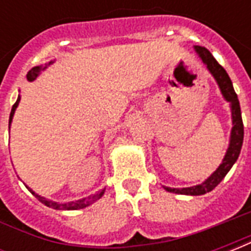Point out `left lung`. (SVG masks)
Here are the masks:
<instances>
[{
  "instance_id": "8db88e82",
  "label": "left lung",
  "mask_w": 251,
  "mask_h": 251,
  "mask_svg": "<svg viewBox=\"0 0 251 251\" xmlns=\"http://www.w3.org/2000/svg\"><path fill=\"white\" fill-rule=\"evenodd\" d=\"M195 52L198 53V56L201 59V62L204 63L207 70L211 72V75L218 83V86L221 88V93L223 98L226 99L227 102H230V107H231V118H232V129L231 136H230V144L227 148V152L225 154V158L222 164L218 167L214 174L211 175L210 177L204 180L201 184L194 185V187H187V188H169V187H164L168 192H174V194L180 195H192V196H198V195H204L210 192L215 188L216 185L221 183L223 177L226 176L227 172L231 169V167L235 164L238 160V156L241 153V148H242L243 142V122L242 115H241V106H239V100L234 87H232L231 79L228 76L226 70L216 62L215 57L211 55V52L204 48V47L195 46Z\"/></svg>"
}]
</instances>
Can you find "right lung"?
I'll return each instance as SVG.
<instances>
[{
    "label": "right lung",
    "instance_id": "right-lung-1",
    "mask_svg": "<svg viewBox=\"0 0 251 251\" xmlns=\"http://www.w3.org/2000/svg\"><path fill=\"white\" fill-rule=\"evenodd\" d=\"M53 62H50L48 64H46V67H33L32 70H30L28 74H26V79L32 82V80H35L36 77L39 76V74H40L41 70H46L47 66H50L52 64ZM19 102H20V95L17 100H16V103L13 104V107H12V111H10V117H9V129H10V124H12V120H13V115H14V111L17 109V106H19ZM26 188L29 189L32 194L35 195L37 199L40 200L43 204H46L47 207H51V208H55V210H80V208H84V207H87V205L93 204L94 201H97L98 199H100L104 194V188L98 191L97 194L94 195H90L87 198H83V199H79V200H75V201H67V203H57V201H52V200H48L46 198H43L40 195L35 194L29 187H26Z\"/></svg>",
    "mask_w": 251,
    "mask_h": 251
}]
</instances>
